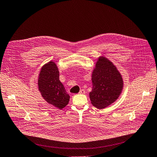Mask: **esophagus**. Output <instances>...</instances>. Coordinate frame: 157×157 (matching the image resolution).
I'll return each instance as SVG.
<instances>
[{
	"mask_svg": "<svg viewBox=\"0 0 157 157\" xmlns=\"http://www.w3.org/2000/svg\"><path fill=\"white\" fill-rule=\"evenodd\" d=\"M79 94H85V90H84V89H82V90H81L79 91Z\"/></svg>",
	"mask_w": 157,
	"mask_h": 157,
	"instance_id": "1",
	"label": "esophagus"
}]
</instances>
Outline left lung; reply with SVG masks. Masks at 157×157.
Listing matches in <instances>:
<instances>
[{
	"instance_id": "obj_1",
	"label": "left lung",
	"mask_w": 157,
	"mask_h": 157,
	"mask_svg": "<svg viewBox=\"0 0 157 157\" xmlns=\"http://www.w3.org/2000/svg\"><path fill=\"white\" fill-rule=\"evenodd\" d=\"M92 89L89 97L92 105L103 109L117 100L123 88L122 78L113 64L100 57L92 75Z\"/></svg>"
}]
</instances>
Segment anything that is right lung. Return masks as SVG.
<instances>
[{"label": "right lung", "instance_id": "1", "mask_svg": "<svg viewBox=\"0 0 157 157\" xmlns=\"http://www.w3.org/2000/svg\"><path fill=\"white\" fill-rule=\"evenodd\" d=\"M59 76L56 63L50 61L41 68L38 85L44 99L51 105L61 109L68 103L70 96L59 81Z\"/></svg>", "mask_w": 157, "mask_h": 157}]
</instances>
